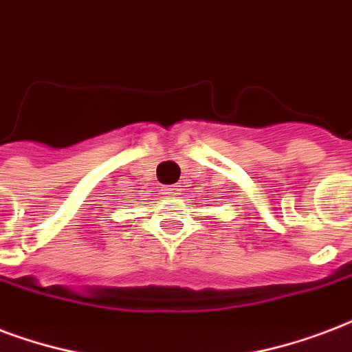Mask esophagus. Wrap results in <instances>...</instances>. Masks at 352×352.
<instances>
[{"mask_svg": "<svg viewBox=\"0 0 352 352\" xmlns=\"http://www.w3.org/2000/svg\"><path fill=\"white\" fill-rule=\"evenodd\" d=\"M162 192H164V194L179 195L182 192V188L179 186V184H173V186H164V188H162Z\"/></svg>", "mask_w": 352, "mask_h": 352, "instance_id": "1", "label": "esophagus"}]
</instances>
